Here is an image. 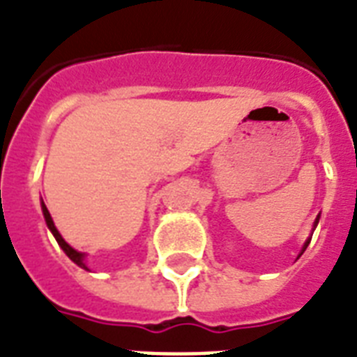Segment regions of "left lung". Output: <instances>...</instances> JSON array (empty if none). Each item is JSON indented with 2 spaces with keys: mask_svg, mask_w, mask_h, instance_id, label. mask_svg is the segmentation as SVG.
<instances>
[{
  "mask_svg": "<svg viewBox=\"0 0 357 357\" xmlns=\"http://www.w3.org/2000/svg\"><path fill=\"white\" fill-rule=\"evenodd\" d=\"M317 222H319V218H317ZM310 241H311V238H307V243H305V244H304V250H305V248H307V244H310ZM304 250H302V252H304Z\"/></svg>",
  "mask_w": 357,
  "mask_h": 357,
  "instance_id": "8db88e82",
  "label": "left lung"
}]
</instances>
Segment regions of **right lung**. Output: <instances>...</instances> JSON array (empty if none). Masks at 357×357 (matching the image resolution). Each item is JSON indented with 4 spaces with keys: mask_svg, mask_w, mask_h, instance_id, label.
<instances>
[{
    "mask_svg": "<svg viewBox=\"0 0 357 357\" xmlns=\"http://www.w3.org/2000/svg\"><path fill=\"white\" fill-rule=\"evenodd\" d=\"M42 213H44V218H46V224H47V228L52 229L53 237L57 238L59 246H61V248L64 250V254L68 255L70 259L74 261L75 265H79L81 268H86V266H85V263H83V254H81V252H77V250H74V248H72V246H70V244L66 243V241H64L63 237H61V234H59V231H57V228H55V224H53V220H52V215H50V211H47V207L44 206V202H42ZM86 271H89V268H86Z\"/></svg>",
    "mask_w": 357,
    "mask_h": 357,
    "instance_id": "add662e5",
    "label": "right lung"
}]
</instances>
